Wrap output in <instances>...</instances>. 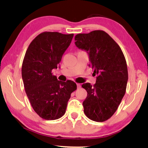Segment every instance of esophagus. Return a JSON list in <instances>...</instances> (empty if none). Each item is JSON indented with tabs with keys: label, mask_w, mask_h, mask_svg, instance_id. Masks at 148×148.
I'll use <instances>...</instances> for the list:
<instances>
[{
	"label": "esophagus",
	"mask_w": 148,
	"mask_h": 148,
	"mask_svg": "<svg viewBox=\"0 0 148 148\" xmlns=\"http://www.w3.org/2000/svg\"><path fill=\"white\" fill-rule=\"evenodd\" d=\"M77 87H78V88H80L81 87V84H79V83H77Z\"/></svg>",
	"instance_id": "34e87169"
}]
</instances>
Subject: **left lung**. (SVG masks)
Segmentation results:
<instances>
[{"mask_svg":"<svg viewBox=\"0 0 148 148\" xmlns=\"http://www.w3.org/2000/svg\"><path fill=\"white\" fill-rule=\"evenodd\" d=\"M75 41L79 49L88 53L90 66L97 75L93 86L90 83L82 85L88 93L82 103L84 113L94 121H105L115 113L126 92L128 71L124 54L115 40L102 30L77 34Z\"/></svg>","mask_w":148,"mask_h":148,"instance_id":"8db88e82","label":"left lung"}]
</instances>
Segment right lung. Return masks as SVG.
Masks as SVG:
<instances>
[{"label": "right lung", "instance_id": "obj_1", "mask_svg": "<svg viewBox=\"0 0 148 148\" xmlns=\"http://www.w3.org/2000/svg\"><path fill=\"white\" fill-rule=\"evenodd\" d=\"M73 36V33L43 32L31 42L26 51L21 69L25 90L33 110L43 119L62 117L71 93L77 88L73 81L58 80L52 73Z\"/></svg>", "mask_w": 148, "mask_h": 148}]
</instances>
